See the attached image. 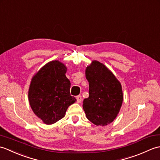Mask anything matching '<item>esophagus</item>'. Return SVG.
Wrapping results in <instances>:
<instances>
[{
    "mask_svg": "<svg viewBox=\"0 0 160 160\" xmlns=\"http://www.w3.org/2000/svg\"><path fill=\"white\" fill-rule=\"evenodd\" d=\"M76 100H77V102L78 103H80L81 102H82V96H80V95H79V96H76Z\"/></svg>",
    "mask_w": 160,
    "mask_h": 160,
    "instance_id": "34e87169",
    "label": "esophagus"
}]
</instances>
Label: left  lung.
<instances>
[{
  "mask_svg": "<svg viewBox=\"0 0 160 160\" xmlns=\"http://www.w3.org/2000/svg\"><path fill=\"white\" fill-rule=\"evenodd\" d=\"M89 98L83 100L88 120L97 126H106L116 118L123 101L121 84L103 64L94 60L87 67Z\"/></svg>",
  "mask_w": 160,
  "mask_h": 160,
  "instance_id": "1",
  "label": "left lung"
}]
</instances>
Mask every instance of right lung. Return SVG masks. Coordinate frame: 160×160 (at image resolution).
I'll list each match as a JSON object with an SVG mask.
<instances>
[{"instance_id":"obj_1","label":"right lung","mask_w":160,"mask_h":160,"mask_svg":"<svg viewBox=\"0 0 160 160\" xmlns=\"http://www.w3.org/2000/svg\"><path fill=\"white\" fill-rule=\"evenodd\" d=\"M66 72L64 64L53 60L42 67L30 84V106L47 124H54L64 118L68 107L76 101L70 94L71 82Z\"/></svg>"}]
</instances>
